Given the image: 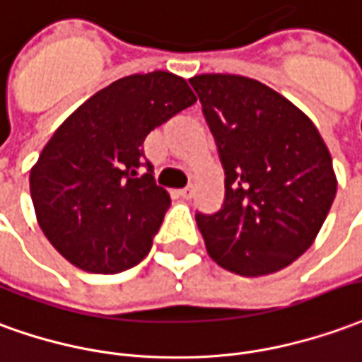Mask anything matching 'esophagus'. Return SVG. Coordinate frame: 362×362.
<instances>
[{
    "label": "esophagus",
    "instance_id": "obj_1",
    "mask_svg": "<svg viewBox=\"0 0 362 362\" xmlns=\"http://www.w3.org/2000/svg\"><path fill=\"white\" fill-rule=\"evenodd\" d=\"M179 194H181L183 199H191V197H193V185H187L185 189H181Z\"/></svg>",
    "mask_w": 362,
    "mask_h": 362
}]
</instances>
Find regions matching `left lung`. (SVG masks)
I'll return each instance as SVG.
<instances>
[{
	"label": "left lung",
	"instance_id": "8db88e82",
	"mask_svg": "<svg viewBox=\"0 0 362 362\" xmlns=\"http://www.w3.org/2000/svg\"><path fill=\"white\" fill-rule=\"evenodd\" d=\"M224 168V202L197 212L209 255L259 276L308 250L337 191L332 156L314 122L261 81L202 74L189 79Z\"/></svg>",
	"mask_w": 362,
	"mask_h": 362
}]
</instances>
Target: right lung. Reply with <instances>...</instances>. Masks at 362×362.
<instances>
[{
  "label": "right lung",
  "instance_id": "right-lung-1",
  "mask_svg": "<svg viewBox=\"0 0 362 362\" xmlns=\"http://www.w3.org/2000/svg\"><path fill=\"white\" fill-rule=\"evenodd\" d=\"M194 101L175 74H134L87 99L48 140L30 197L45 235L76 267L115 275L150 253L171 199L144 140Z\"/></svg>",
  "mask_w": 362,
  "mask_h": 362
}]
</instances>
